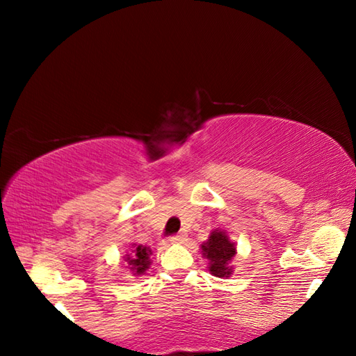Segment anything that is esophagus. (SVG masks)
I'll use <instances>...</instances> for the list:
<instances>
[{
  "instance_id": "esophagus-1",
  "label": "esophagus",
  "mask_w": 356,
  "mask_h": 356,
  "mask_svg": "<svg viewBox=\"0 0 356 356\" xmlns=\"http://www.w3.org/2000/svg\"><path fill=\"white\" fill-rule=\"evenodd\" d=\"M185 238H186V234L179 232V234H174V236H171L170 241H172V243H180V241H184Z\"/></svg>"
}]
</instances>
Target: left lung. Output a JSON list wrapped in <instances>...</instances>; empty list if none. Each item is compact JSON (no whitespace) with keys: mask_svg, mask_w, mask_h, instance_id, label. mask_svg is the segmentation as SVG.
Wrapping results in <instances>:
<instances>
[{"mask_svg":"<svg viewBox=\"0 0 356 356\" xmlns=\"http://www.w3.org/2000/svg\"><path fill=\"white\" fill-rule=\"evenodd\" d=\"M203 257L209 260V270L216 277H229L231 266L229 261L236 255V246L231 243L228 236L223 231H214L209 240L202 245Z\"/></svg>","mask_w":356,"mask_h":356,"instance_id":"1","label":"left lung"}]
</instances>
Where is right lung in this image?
<instances>
[{
    "label": "right lung",
    "instance_id": "obj_1",
    "mask_svg": "<svg viewBox=\"0 0 356 356\" xmlns=\"http://www.w3.org/2000/svg\"><path fill=\"white\" fill-rule=\"evenodd\" d=\"M149 248L139 245L134 249L133 254L130 257H127V261L130 264L131 269L136 272V274H143L148 269L149 264Z\"/></svg>",
    "mask_w": 356,
    "mask_h": 356
}]
</instances>
